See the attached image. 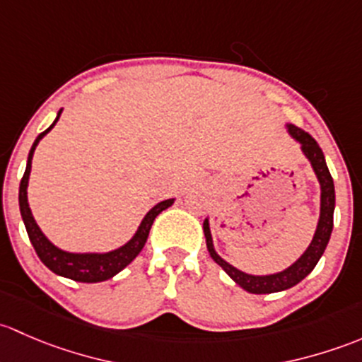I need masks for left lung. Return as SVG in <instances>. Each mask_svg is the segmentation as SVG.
Returning <instances> with one entry per match:
<instances>
[{"label":"left lung","mask_w":362,"mask_h":362,"mask_svg":"<svg viewBox=\"0 0 362 362\" xmlns=\"http://www.w3.org/2000/svg\"><path fill=\"white\" fill-rule=\"evenodd\" d=\"M289 134L301 144V150H303L305 156L310 160L312 167H314L315 174H317V180L320 182V218L317 230H315V235L312 238L310 245H308L307 251L303 252L300 259L296 263L291 264L288 270L281 272V274L274 275H249L244 272L237 270L235 267H232L230 263H226L225 259L219 258L216 255L214 247H212V238L211 232H209V223L207 219L204 221V235H206L207 249L211 258L214 259L233 281L237 282L240 288H244L245 291L255 293V294H267V293H277L284 291V289L293 288L298 282L303 281L308 274L315 268V264L322 256L324 249H326L327 242H329L331 232H333V211H334V185L333 177H331L329 169L326 165V160H324V153L317 144V141L310 136L308 132H305L303 129L294 125H288Z\"/></svg>","instance_id":"obj_1"}]
</instances>
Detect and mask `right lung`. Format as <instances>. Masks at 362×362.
<instances>
[{
  "mask_svg": "<svg viewBox=\"0 0 362 362\" xmlns=\"http://www.w3.org/2000/svg\"><path fill=\"white\" fill-rule=\"evenodd\" d=\"M61 111H59L54 124L48 127L45 132L40 134V136L36 137L35 143H33V148L28 156L25 173L21 180V186H18V206H21V214L22 219H24L25 230H28L29 240H31L36 255L42 259L45 267L50 268L54 274L73 279V281L76 282H103L111 279L113 275H117L118 272L124 270L127 264L139 255L141 249L146 244V238L150 235V228L151 225H153L155 218L160 212L165 211L167 207L173 206L174 200L169 199L156 204V206L144 216L143 223H141V226L137 228L136 235L130 238L125 245H122L120 249H117V251L106 252V255H73V252H66L55 247V245L52 244V242H48V238L43 235L42 230L36 225L35 218H33L31 209H29L28 204V181L29 173H31V160L33 153H35L36 144L40 143V139H42L48 130H52V127L57 124L59 117H61Z\"/></svg>",
  "mask_w": 362,
  "mask_h": 362,
  "instance_id": "right-lung-1",
  "label": "right lung"
}]
</instances>
